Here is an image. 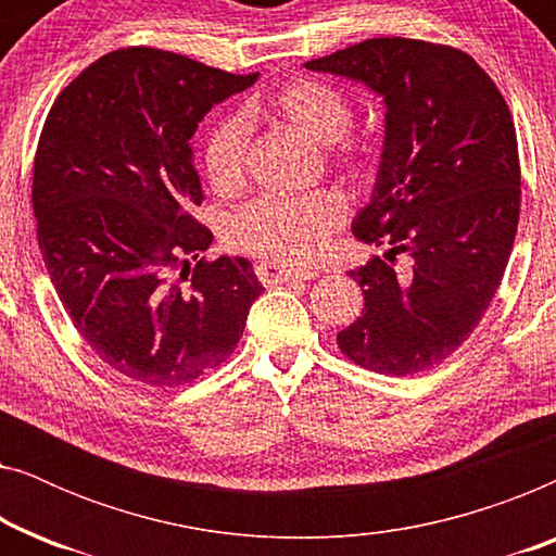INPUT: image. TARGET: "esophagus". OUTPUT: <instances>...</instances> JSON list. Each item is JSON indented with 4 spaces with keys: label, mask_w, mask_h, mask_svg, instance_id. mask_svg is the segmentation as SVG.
I'll list each match as a JSON object with an SVG mask.
<instances>
[{
    "label": "esophagus",
    "mask_w": 556,
    "mask_h": 556,
    "mask_svg": "<svg viewBox=\"0 0 556 556\" xmlns=\"http://www.w3.org/2000/svg\"><path fill=\"white\" fill-rule=\"evenodd\" d=\"M255 276L263 286H278V283H293V280H311L316 278V270H286L276 263H257Z\"/></svg>",
    "instance_id": "obj_1"
}]
</instances>
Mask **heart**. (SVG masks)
Instances as JSON below:
<instances>
[{
	"label": "heart",
	"instance_id": "heart-1",
	"mask_svg": "<svg viewBox=\"0 0 556 556\" xmlns=\"http://www.w3.org/2000/svg\"><path fill=\"white\" fill-rule=\"evenodd\" d=\"M268 109L306 139L331 143L329 156L341 166H359L367 156L364 143L346 136L354 116L352 103L329 83L295 78L270 98ZM257 111L261 105L250 103L245 113H227L204 136V174L219 194H235L245 185L248 147L253 131L250 118L257 116ZM344 219L346 207L333 192L261 197L230 217L227 242L238 253L263 257L265 263L303 268L318 261Z\"/></svg>",
	"mask_w": 556,
	"mask_h": 556
}]
</instances>
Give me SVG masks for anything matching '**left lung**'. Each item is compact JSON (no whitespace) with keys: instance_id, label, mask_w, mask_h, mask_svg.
<instances>
[{"instance_id":"left-lung-1","label":"left lung","mask_w":556,"mask_h":556,"mask_svg":"<svg viewBox=\"0 0 556 556\" xmlns=\"http://www.w3.org/2000/svg\"><path fill=\"white\" fill-rule=\"evenodd\" d=\"M306 67L367 83L387 103L375 192L352 230L390 250L349 270L364 308L337 344L387 377L432 369L481 324L511 255L521 210L511 111L451 45L375 37Z\"/></svg>"}]
</instances>
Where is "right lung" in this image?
Returning <instances> with one entry per match:
<instances>
[{
    "label": "right lung",
    "mask_w": 556,
    "mask_h": 556,
    "mask_svg": "<svg viewBox=\"0 0 556 556\" xmlns=\"http://www.w3.org/2000/svg\"><path fill=\"white\" fill-rule=\"evenodd\" d=\"M156 48L98 58L60 90L33 166L37 242L60 303L101 362L179 387L235 352L263 293L245 257H202L197 124L253 86Z\"/></svg>",
    "instance_id": "right-lung-1"
}]
</instances>
